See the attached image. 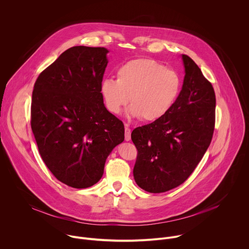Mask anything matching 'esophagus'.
Instances as JSON below:
<instances>
[{"label":"esophagus","instance_id":"esophagus-1","mask_svg":"<svg viewBox=\"0 0 249 249\" xmlns=\"http://www.w3.org/2000/svg\"><path fill=\"white\" fill-rule=\"evenodd\" d=\"M131 140V129L128 127V125H125V141Z\"/></svg>","mask_w":249,"mask_h":249}]
</instances>
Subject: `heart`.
<instances>
[{
  "instance_id": "1",
  "label": "heart",
  "mask_w": 249,
  "mask_h": 249,
  "mask_svg": "<svg viewBox=\"0 0 249 249\" xmlns=\"http://www.w3.org/2000/svg\"><path fill=\"white\" fill-rule=\"evenodd\" d=\"M117 80L104 79L100 93L106 108L119 114L129 102L130 119L154 122L165 116L181 90V80L175 71L150 58H136L117 69Z\"/></svg>"
}]
</instances>
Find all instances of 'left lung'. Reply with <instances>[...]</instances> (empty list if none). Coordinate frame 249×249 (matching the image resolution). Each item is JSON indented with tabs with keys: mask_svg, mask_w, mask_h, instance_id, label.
I'll return each mask as SVG.
<instances>
[{
	"mask_svg": "<svg viewBox=\"0 0 249 249\" xmlns=\"http://www.w3.org/2000/svg\"><path fill=\"white\" fill-rule=\"evenodd\" d=\"M181 59L185 76L172 108L160 120L131 134L138 150L134 179L150 193L182 184L202 160L214 133V89L190 57L182 54Z\"/></svg>",
	"mask_w": 249,
	"mask_h": 249,
	"instance_id": "obj_1",
	"label": "left lung"
}]
</instances>
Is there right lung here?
Wrapping results in <instances>:
<instances>
[{
    "label": "right lung",
    "mask_w": 249,
    "mask_h": 249,
    "mask_svg": "<svg viewBox=\"0 0 249 249\" xmlns=\"http://www.w3.org/2000/svg\"><path fill=\"white\" fill-rule=\"evenodd\" d=\"M108 52L71 47L33 88L30 122L39 154L56 178L73 188L97 183L106 159L124 141L122 121L106 109L100 93Z\"/></svg>",
    "instance_id": "1"
}]
</instances>
